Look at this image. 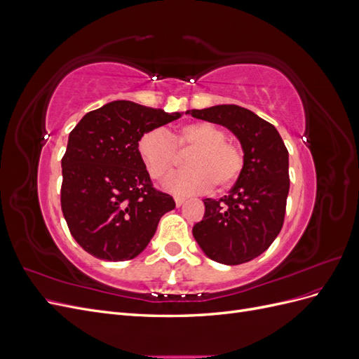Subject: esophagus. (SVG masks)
<instances>
[{
	"instance_id": "obj_1",
	"label": "esophagus",
	"mask_w": 359,
	"mask_h": 359,
	"mask_svg": "<svg viewBox=\"0 0 359 359\" xmlns=\"http://www.w3.org/2000/svg\"><path fill=\"white\" fill-rule=\"evenodd\" d=\"M184 201H186V198H182V196H175V203H177V206H181V205L184 203Z\"/></svg>"
}]
</instances>
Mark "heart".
Segmentation results:
<instances>
[{"label":"heart","instance_id":"heart-1","mask_svg":"<svg viewBox=\"0 0 359 359\" xmlns=\"http://www.w3.org/2000/svg\"><path fill=\"white\" fill-rule=\"evenodd\" d=\"M175 146L194 149L187 158L190 169L172 173L165 181V187L175 194L208 191L214 184L227 187L243 169L241 148L227 142L222 127L201 121L182 126L175 135H169L165 128H153L140 136L137 151L151 177L163 180L173 169Z\"/></svg>","mask_w":359,"mask_h":359}]
</instances>
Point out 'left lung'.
<instances>
[{"label": "left lung", "mask_w": 359, "mask_h": 359, "mask_svg": "<svg viewBox=\"0 0 359 359\" xmlns=\"http://www.w3.org/2000/svg\"><path fill=\"white\" fill-rule=\"evenodd\" d=\"M187 114L226 127L241 144L240 177L227 196L203 199L205 214L193 226V236L215 262L245 264L262 255L283 226L289 153L277 128L245 107L217 104Z\"/></svg>", "instance_id": "obj_1"}]
</instances>
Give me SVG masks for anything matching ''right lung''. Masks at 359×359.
I'll return each mask as SVG.
<instances>
[{"mask_svg":"<svg viewBox=\"0 0 359 359\" xmlns=\"http://www.w3.org/2000/svg\"><path fill=\"white\" fill-rule=\"evenodd\" d=\"M181 115L115 100L86 114L72 130L61 160V208L85 252L111 262L135 259L161 217L175 208L172 196L151 184L137 142Z\"/></svg>","mask_w":359,"mask_h":359,"instance_id":"add662e5","label":"right lung"}]
</instances>
